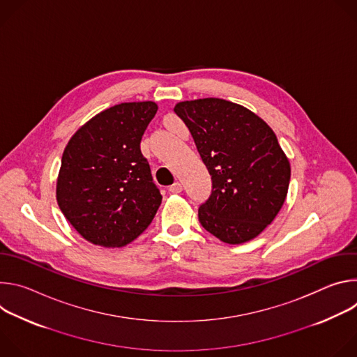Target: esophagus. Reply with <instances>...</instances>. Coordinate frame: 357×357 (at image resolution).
Here are the masks:
<instances>
[{
  "mask_svg": "<svg viewBox=\"0 0 357 357\" xmlns=\"http://www.w3.org/2000/svg\"><path fill=\"white\" fill-rule=\"evenodd\" d=\"M168 190H169L171 193H179V192L182 190V183H181V182H175L174 185H171V186L168 188Z\"/></svg>",
  "mask_w": 357,
  "mask_h": 357,
  "instance_id": "1",
  "label": "esophagus"
}]
</instances>
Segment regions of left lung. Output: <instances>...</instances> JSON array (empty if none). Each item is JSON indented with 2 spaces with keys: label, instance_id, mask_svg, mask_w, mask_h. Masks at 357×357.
I'll use <instances>...</instances> for the list:
<instances>
[{
  "label": "left lung",
  "instance_id": "8db88e82",
  "mask_svg": "<svg viewBox=\"0 0 357 357\" xmlns=\"http://www.w3.org/2000/svg\"><path fill=\"white\" fill-rule=\"evenodd\" d=\"M174 112L212 178V195L197 211L200 225L227 244L257 237L288 193L291 165L277 135L256 113L223 98L179 101Z\"/></svg>",
  "mask_w": 357,
  "mask_h": 357
}]
</instances>
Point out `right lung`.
Masks as SVG:
<instances>
[{"instance_id":"add662e5","label":"right lung","mask_w":357,"mask_h":357,"mask_svg":"<svg viewBox=\"0 0 357 357\" xmlns=\"http://www.w3.org/2000/svg\"><path fill=\"white\" fill-rule=\"evenodd\" d=\"M158 105L131 101L100 112L69 139L56 179L58 205L89 243L123 247L154 219L162 196L139 142Z\"/></svg>"}]
</instances>
